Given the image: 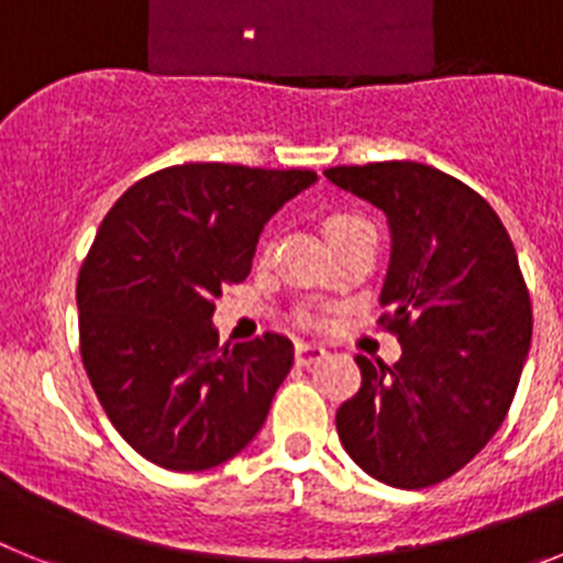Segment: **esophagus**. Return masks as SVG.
I'll return each mask as SVG.
<instances>
[{"instance_id":"esophagus-1","label":"esophagus","mask_w":563,"mask_h":563,"mask_svg":"<svg viewBox=\"0 0 563 563\" xmlns=\"http://www.w3.org/2000/svg\"><path fill=\"white\" fill-rule=\"evenodd\" d=\"M324 357H327L324 346H318V343H296L298 366H312V363H321Z\"/></svg>"}]
</instances>
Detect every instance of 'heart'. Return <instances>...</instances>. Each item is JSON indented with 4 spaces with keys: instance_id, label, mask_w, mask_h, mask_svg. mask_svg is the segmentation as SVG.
Instances as JSON below:
<instances>
[{
    "instance_id": "obj_1",
    "label": "heart",
    "mask_w": 563,
    "mask_h": 563,
    "mask_svg": "<svg viewBox=\"0 0 563 563\" xmlns=\"http://www.w3.org/2000/svg\"><path fill=\"white\" fill-rule=\"evenodd\" d=\"M357 217H346V213H338V217H330V220L324 222L327 228V236H335V233H343V231H350L352 225H357Z\"/></svg>"
}]
</instances>
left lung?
Segmentation results:
<instances>
[{"label": "left lung", "mask_w": 563, "mask_h": 563, "mask_svg": "<svg viewBox=\"0 0 563 563\" xmlns=\"http://www.w3.org/2000/svg\"><path fill=\"white\" fill-rule=\"evenodd\" d=\"M324 174L389 220L380 324L402 346L395 366L355 357L361 389L338 409V437L377 482L420 490L505 422L533 338L530 292L496 211L451 174L409 161Z\"/></svg>", "instance_id": "left-lung-1"}]
</instances>
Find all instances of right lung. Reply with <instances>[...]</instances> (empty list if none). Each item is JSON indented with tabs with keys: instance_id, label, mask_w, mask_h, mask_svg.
<instances>
[{
	"instance_id": "right-lung-1",
	"label": "right lung",
	"mask_w": 563,
	"mask_h": 563,
	"mask_svg": "<svg viewBox=\"0 0 563 563\" xmlns=\"http://www.w3.org/2000/svg\"><path fill=\"white\" fill-rule=\"evenodd\" d=\"M316 172L186 163L134 183L78 273L89 383L118 434L168 471H208L265 426L290 338L220 346L213 301L245 282L258 233Z\"/></svg>"
}]
</instances>
